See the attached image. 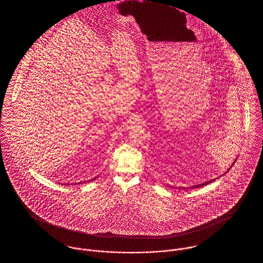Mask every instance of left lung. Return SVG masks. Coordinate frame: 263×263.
Wrapping results in <instances>:
<instances>
[{"label":"left lung","mask_w":263,"mask_h":263,"mask_svg":"<svg viewBox=\"0 0 263 263\" xmlns=\"http://www.w3.org/2000/svg\"><path fill=\"white\" fill-rule=\"evenodd\" d=\"M235 162H236V160H235ZM235 162H234V163H235ZM233 164H234V163H233ZM233 164H232V165H233ZM231 167H232V166H231ZM231 167H230V168H228V171H227V172H226L225 175H226V174H227V173H228V172H229V171H230V170H231ZM222 175H221V176H222ZM216 179H217V178H214V179H211V180H209V181H206V182H204V183H200V184H197V185H194V186H191V188L202 187V186H204V185H207V184H209V183H212L213 181H215V180H216ZM179 189H186V188L181 187V188H179Z\"/></svg>","instance_id":"obj_1"}]
</instances>
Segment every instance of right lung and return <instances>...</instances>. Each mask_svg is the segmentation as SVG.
Returning <instances> with one entry per match:
<instances>
[{"label":"right lung","instance_id":"1","mask_svg":"<svg viewBox=\"0 0 263 263\" xmlns=\"http://www.w3.org/2000/svg\"><path fill=\"white\" fill-rule=\"evenodd\" d=\"M96 178H97V177H95V178H92V179H93V180H95V179H96ZM92 179H90V180H92ZM90 180H89V181H90Z\"/></svg>","mask_w":263,"mask_h":263}]
</instances>
